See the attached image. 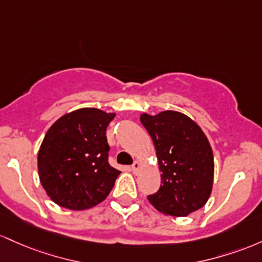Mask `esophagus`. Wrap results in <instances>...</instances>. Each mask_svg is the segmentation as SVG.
I'll list each match as a JSON object with an SVG mask.
<instances>
[{
  "mask_svg": "<svg viewBox=\"0 0 262 262\" xmlns=\"http://www.w3.org/2000/svg\"><path fill=\"white\" fill-rule=\"evenodd\" d=\"M140 169H141V164L139 162H135L131 166V170H132V173H134V174H137V173L140 172Z\"/></svg>",
  "mask_w": 262,
  "mask_h": 262,
  "instance_id": "esophagus-1",
  "label": "esophagus"
}]
</instances>
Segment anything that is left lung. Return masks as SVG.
Masks as SVG:
<instances>
[{"label":"left lung","mask_w":262,"mask_h":262,"mask_svg":"<svg viewBox=\"0 0 262 262\" xmlns=\"http://www.w3.org/2000/svg\"><path fill=\"white\" fill-rule=\"evenodd\" d=\"M141 122L154 141L161 187L147 199L161 213L187 216L204 207L213 189L214 156L207 135L174 110L143 113Z\"/></svg>","instance_id":"left-lung-1"}]
</instances>
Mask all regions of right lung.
<instances>
[{"instance_id":"1","label":"right lung","mask_w":262,"mask_h":262,"mask_svg":"<svg viewBox=\"0 0 262 262\" xmlns=\"http://www.w3.org/2000/svg\"><path fill=\"white\" fill-rule=\"evenodd\" d=\"M115 116L95 107L78 108L47 131L38 151V174L55 204L85 210L106 199L121 173L107 162L106 127Z\"/></svg>"}]
</instances>
